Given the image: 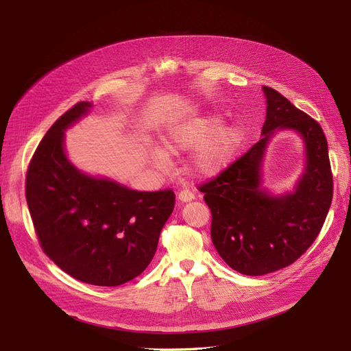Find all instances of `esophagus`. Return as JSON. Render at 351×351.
Masks as SVG:
<instances>
[{"instance_id":"obj_1","label":"esophagus","mask_w":351,"mask_h":351,"mask_svg":"<svg viewBox=\"0 0 351 351\" xmlns=\"http://www.w3.org/2000/svg\"><path fill=\"white\" fill-rule=\"evenodd\" d=\"M178 199L182 200V202H190V200H193V199H195V193L192 192V190L183 189L182 192L178 193Z\"/></svg>"}]
</instances>
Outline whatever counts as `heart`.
<instances>
[{
  "label": "heart",
  "mask_w": 351,
  "mask_h": 351,
  "mask_svg": "<svg viewBox=\"0 0 351 351\" xmlns=\"http://www.w3.org/2000/svg\"><path fill=\"white\" fill-rule=\"evenodd\" d=\"M221 119L215 115L200 117L180 124L169 133L165 142L167 149L178 154L195 151L204 145L195 158V167L200 174H215L231 161L243 142L241 127L231 125L221 129ZM154 159L159 167L168 165L167 155L162 151H156Z\"/></svg>",
  "instance_id": "obj_1"
}]
</instances>
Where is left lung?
I'll return each instance as SVG.
<instances>
[{
  "instance_id": "8db88e82",
  "label": "left lung",
  "mask_w": 351,
  "mask_h": 351,
  "mask_svg": "<svg viewBox=\"0 0 351 351\" xmlns=\"http://www.w3.org/2000/svg\"><path fill=\"white\" fill-rule=\"evenodd\" d=\"M263 137L226 169L200 184L210 209V239L234 271L258 277L289 267L312 246L332 202V171L321 124L295 108L280 92L265 86ZM275 128L299 131L306 143V171L293 195L262 193L260 162Z\"/></svg>"
}]
</instances>
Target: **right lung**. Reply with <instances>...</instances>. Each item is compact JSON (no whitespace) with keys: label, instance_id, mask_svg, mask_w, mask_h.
Returning <instances> with one entry per match:
<instances>
[{"label":"right lung","instance_id":"obj_1","mask_svg":"<svg viewBox=\"0 0 351 351\" xmlns=\"http://www.w3.org/2000/svg\"><path fill=\"white\" fill-rule=\"evenodd\" d=\"M92 107L77 102L51 125L26 173V200L42 250L73 278L117 287L151 263L171 215V189L137 192L77 171L66 158L64 129Z\"/></svg>","mask_w":351,"mask_h":351}]
</instances>
